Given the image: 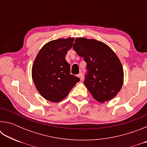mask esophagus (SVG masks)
Masks as SVG:
<instances>
[{
  "instance_id": "obj_1",
  "label": "esophagus",
  "mask_w": 147,
  "mask_h": 147,
  "mask_svg": "<svg viewBox=\"0 0 147 147\" xmlns=\"http://www.w3.org/2000/svg\"><path fill=\"white\" fill-rule=\"evenodd\" d=\"M78 76L79 77L80 79L81 80H82L83 79V75H82V73H80V74H78Z\"/></svg>"
}]
</instances>
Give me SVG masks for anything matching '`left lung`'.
<instances>
[{
  "mask_svg": "<svg viewBox=\"0 0 147 147\" xmlns=\"http://www.w3.org/2000/svg\"><path fill=\"white\" fill-rule=\"evenodd\" d=\"M73 49L86 62L84 84L100 102L115 96L123 84V69L118 57L107 45L95 39L76 38Z\"/></svg>",
  "mask_w": 147,
  "mask_h": 147,
  "instance_id": "1",
  "label": "left lung"
}]
</instances>
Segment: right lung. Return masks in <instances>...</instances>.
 Returning a JSON list of instances; mask_svg holds the SVG:
<instances>
[{
    "label": "right lung",
    "mask_w": 147,
    "mask_h": 147,
    "mask_svg": "<svg viewBox=\"0 0 147 147\" xmlns=\"http://www.w3.org/2000/svg\"><path fill=\"white\" fill-rule=\"evenodd\" d=\"M74 39H58L42 47L34 62L32 78L37 89L47 100L53 102L63 100L80 81L70 73L65 59Z\"/></svg>",
    "instance_id": "add662e5"
}]
</instances>
